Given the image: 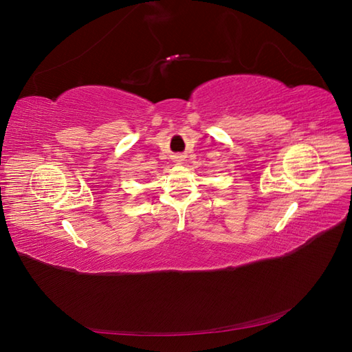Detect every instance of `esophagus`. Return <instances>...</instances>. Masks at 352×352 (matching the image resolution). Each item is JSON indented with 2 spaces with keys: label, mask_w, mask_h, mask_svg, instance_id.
<instances>
[{
  "label": "esophagus",
  "mask_w": 352,
  "mask_h": 352,
  "mask_svg": "<svg viewBox=\"0 0 352 352\" xmlns=\"http://www.w3.org/2000/svg\"><path fill=\"white\" fill-rule=\"evenodd\" d=\"M175 163L176 164H182L184 163V155H176L175 157Z\"/></svg>",
  "instance_id": "esophagus-1"
}]
</instances>
